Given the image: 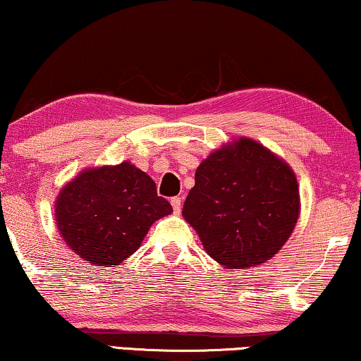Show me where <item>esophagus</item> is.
I'll use <instances>...</instances> for the list:
<instances>
[{
  "instance_id": "1",
  "label": "esophagus",
  "mask_w": 361,
  "mask_h": 361,
  "mask_svg": "<svg viewBox=\"0 0 361 361\" xmlns=\"http://www.w3.org/2000/svg\"><path fill=\"white\" fill-rule=\"evenodd\" d=\"M171 205H172V210H174L176 215H179L180 213V207H182V200L179 197H172L171 198Z\"/></svg>"
}]
</instances>
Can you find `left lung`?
I'll return each mask as SVG.
<instances>
[{"mask_svg": "<svg viewBox=\"0 0 361 361\" xmlns=\"http://www.w3.org/2000/svg\"><path fill=\"white\" fill-rule=\"evenodd\" d=\"M300 208V185L290 164L241 137L202 161L182 216L219 265L250 269L283 247Z\"/></svg>", "mask_w": 361, "mask_h": 361, "instance_id": "8db88e82", "label": "left lung"}]
</instances>
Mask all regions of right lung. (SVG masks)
<instances>
[{
    "instance_id": "obj_1",
    "label": "right lung",
    "mask_w": 361,
    "mask_h": 361,
    "mask_svg": "<svg viewBox=\"0 0 361 361\" xmlns=\"http://www.w3.org/2000/svg\"><path fill=\"white\" fill-rule=\"evenodd\" d=\"M171 213L153 179L130 161L82 169L55 202L60 236L96 267L122 264L142 245L151 224Z\"/></svg>"
}]
</instances>
